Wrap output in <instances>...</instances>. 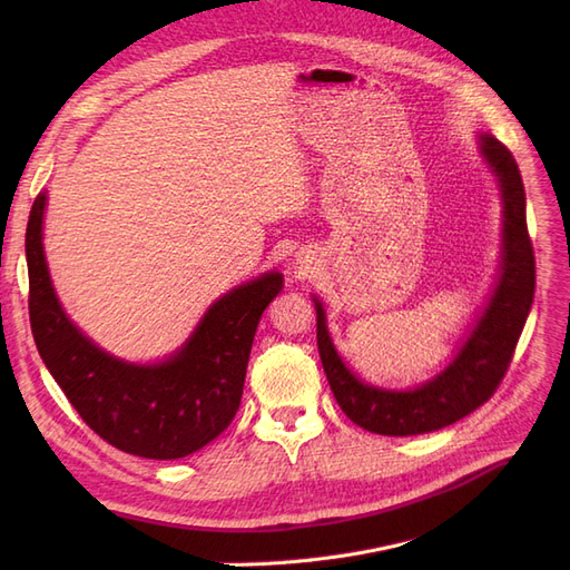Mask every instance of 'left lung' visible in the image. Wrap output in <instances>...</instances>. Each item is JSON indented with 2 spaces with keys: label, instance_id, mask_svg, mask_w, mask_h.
<instances>
[{
  "label": "left lung",
  "instance_id": "obj_1",
  "mask_svg": "<svg viewBox=\"0 0 570 570\" xmlns=\"http://www.w3.org/2000/svg\"><path fill=\"white\" fill-rule=\"evenodd\" d=\"M480 151L499 178L504 202L502 273L485 314L454 361L433 381L406 392L361 383L344 366L327 335L325 312L316 302V340L323 371L340 409L358 428L377 435L406 438L433 433L469 416L497 392L511 364L534 297V254L525 223V187L513 154L492 135L480 137Z\"/></svg>",
  "mask_w": 570,
  "mask_h": 570
}]
</instances>
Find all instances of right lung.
I'll return each mask as SVG.
<instances>
[{"label": "right lung", "mask_w": 570, "mask_h": 570, "mask_svg": "<svg viewBox=\"0 0 570 570\" xmlns=\"http://www.w3.org/2000/svg\"><path fill=\"white\" fill-rule=\"evenodd\" d=\"M45 204L38 195L26 230L28 312L45 366L80 419L116 450L145 459L202 450L235 419L256 325L283 289V275L271 271L220 297L161 364H128L101 352L63 314L42 252Z\"/></svg>", "instance_id": "1"}]
</instances>
